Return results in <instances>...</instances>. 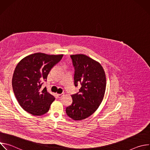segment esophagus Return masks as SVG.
<instances>
[{
  "label": "esophagus",
  "mask_w": 150,
  "mask_h": 150,
  "mask_svg": "<svg viewBox=\"0 0 150 150\" xmlns=\"http://www.w3.org/2000/svg\"><path fill=\"white\" fill-rule=\"evenodd\" d=\"M63 96H64V93H62V94H57V97H58V98H61V97H62Z\"/></svg>",
  "instance_id": "34e87169"
}]
</instances>
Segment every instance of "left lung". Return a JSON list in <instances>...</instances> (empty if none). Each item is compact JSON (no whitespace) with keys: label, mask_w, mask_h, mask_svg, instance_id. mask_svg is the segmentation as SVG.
Masks as SVG:
<instances>
[{"label":"left lung","mask_w":150,"mask_h":150,"mask_svg":"<svg viewBox=\"0 0 150 150\" xmlns=\"http://www.w3.org/2000/svg\"><path fill=\"white\" fill-rule=\"evenodd\" d=\"M71 58L75 69L74 85L81 88L72 95V103L66 108V113L72 119L80 120L94 113L103 101L105 75L100 64L86 55H71Z\"/></svg>","instance_id":"1"}]
</instances>
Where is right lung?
<instances>
[{"label":"right lung","mask_w":150,"mask_h":150,"mask_svg":"<svg viewBox=\"0 0 150 150\" xmlns=\"http://www.w3.org/2000/svg\"><path fill=\"white\" fill-rule=\"evenodd\" d=\"M63 54L49 55L37 53L26 56L17 65L12 84L15 97L24 110L34 116L47 113L55 100L46 88L41 90L42 81H46L52 68Z\"/></svg>","instance_id":"right-lung-1"}]
</instances>
